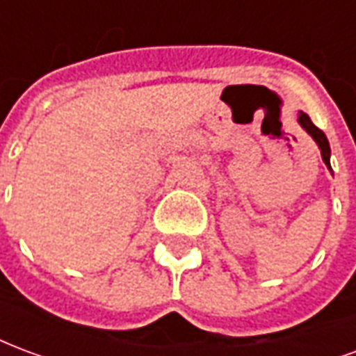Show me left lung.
Wrapping results in <instances>:
<instances>
[{"label": "left lung", "instance_id": "8db88e82", "mask_svg": "<svg viewBox=\"0 0 356 356\" xmlns=\"http://www.w3.org/2000/svg\"><path fill=\"white\" fill-rule=\"evenodd\" d=\"M299 124H301V127H303V129L313 137L314 143L318 145L322 160H324V163L328 165V170L332 171V165H330V145H328V139H326V135H324V131L318 129V127L311 122V118L307 116L305 112H299Z\"/></svg>", "mask_w": 356, "mask_h": 356}]
</instances>
